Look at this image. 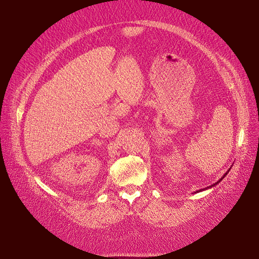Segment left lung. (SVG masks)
<instances>
[{"mask_svg":"<svg viewBox=\"0 0 259 259\" xmlns=\"http://www.w3.org/2000/svg\"><path fill=\"white\" fill-rule=\"evenodd\" d=\"M230 168H231V167H230ZM230 168H229V169H228V171H227V173H226V174H224V175H223V177H222V178H221V179H219V180H218V182H217V183H215V184H214V185H211V186H209V187H207V188H205V189H201V190H199V191H198V192H200V191H203V190H206V189H208V188H211V187H214V186H216V185H217V184H218V183H221V182H222V180H223V179H224V178H225V177H226V175H227V174H228V173H229V170H230Z\"/></svg>","mask_w":259,"mask_h":259,"instance_id":"8db88e82","label":"left lung"}]
</instances>
